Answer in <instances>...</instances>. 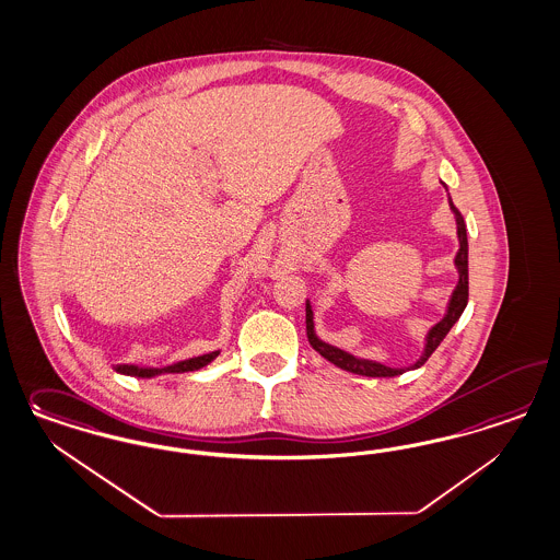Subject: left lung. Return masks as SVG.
<instances>
[{"label":"left lung","instance_id":"8db88e82","mask_svg":"<svg viewBox=\"0 0 560 560\" xmlns=\"http://www.w3.org/2000/svg\"><path fill=\"white\" fill-rule=\"evenodd\" d=\"M443 183V180H441ZM443 187L447 189V185L443 183ZM450 191V189H447ZM450 208H452L453 218H455V226H457V243H459V249L455 253V259H453V266L457 270V287L453 289L452 299L447 303V311L443 315V319L439 324H434L427 338H424V350L420 354V359L410 364V366H387L380 361H373V359H361L348 350H342L334 343L325 342L317 331H315V322H313V307H311V301H307V336L308 343L324 357L325 361L336 364L338 369L348 371V373H354V375H362V377H397L406 371H415L420 369L424 362L429 361V357L436 350V346L443 342V338L450 334L455 322L462 317L464 308L468 305V235H466V222L464 217L459 214V210L453 206L452 196H450Z\"/></svg>","mask_w":560,"mask_h":560}]
</instances>
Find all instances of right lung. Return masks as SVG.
<instances>
[{"mask_svg": "<svg viewBox=\"0 0 560 560\" xmlns=\"http://www.w3.org/2000/svg\"><path fill=\"white\" fill-rule=\"evenodd\" d=\"M220 350L201 354V357H194V359H185V361L173 362L166 366H140V364H115L113 369L121 375H129V377H142V380H152L159 375H166V373H191L198 371L201 366L210 364L217 359Z\"/></svg>", "mask_w": 560, "mask_h": 560, "instance_id": "obj_1", "label": "right lung"}]
</instances>
